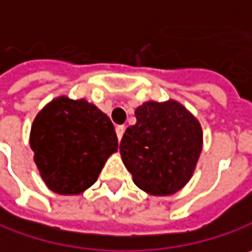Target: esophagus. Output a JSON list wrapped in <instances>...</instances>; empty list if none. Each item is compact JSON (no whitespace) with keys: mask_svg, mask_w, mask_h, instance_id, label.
Here are the masks:
<instances>
[{"mask_svg":"<svg viewBox=\"0 0 252 252\" xmlns=\"http://www.w3.org/2000/svg\"><path fill=\"white\" fill-rule=\"evenodd\" d=\"M124 131H126V126H115V132H117V137H118V140H121V138H123V135H124Z\"/></svg>","mask_w":252,"mask_h":252,"instance_id":"esophagus-1","label":"esophagus"}]
</instances>
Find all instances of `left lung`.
Returning a JSON list of instances; mask_svg holds the SVG:
<instances>
[{
    "instance_id": "1",
    "label": "left lung",
    "mask_w": 252,
    "mask_h": 252,
    "mask_svg": "<svg viewBox=\"0 0 252 252\" xmlns=\"http://www.w3.org/2000/svg\"><path fill=\"white\" fill-rule=\"evenodd\" d=\"M120 144L126 170L142 191L171 195L191 178L202 150L198 120L177 101H148L135 110Z\"/></svg>"
}]
</instances>
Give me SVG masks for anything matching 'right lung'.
<instances>
[{
  "mask_svg": "<svg viewBox=\"0 0 252 252\" xmlns=\"http://www.w3.org/2000/svg\"><path fill=\"white\" fill-rule=\"evenodd\" d=\"M30 145L47 187L77 195L95 183L118 140L111 120L94 104L60 96L38 112Z\"/></svg>",
  "mask_w": 252,
  "mask_h": 252,
  "instance_id": "1",
  "label": "right lung"
}]
</instances>
